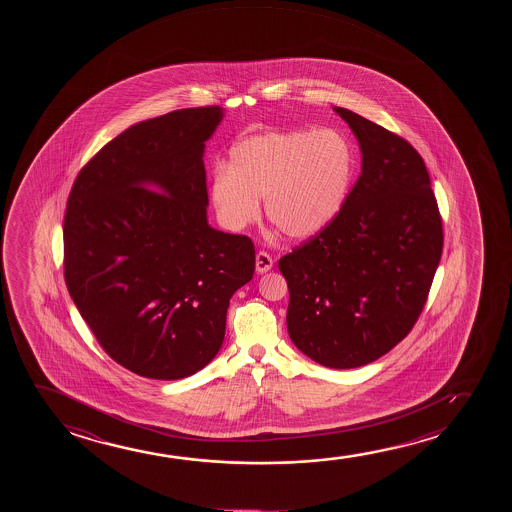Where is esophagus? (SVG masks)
Masks as SVG:
<instances>
[{
  "mask_svg": "<svg viewBox=\"0 0 512 512\" xmlns=\"http://www.w3.org/2000/svg\"><path fill=\"white\" fill-rule=\"evenodd\" d=\"M271 267H273V257L267 252L257 253V259H255V269H257V273H267Z\"/></svg>",
  "mask_w": 512,
  "mask_h": 512,
  "instance_id": "1",
  "label": "esophagus"
}]
</instances>
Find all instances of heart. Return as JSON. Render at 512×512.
<instances>
[{"label": "heart", "mask_w": 512, "mask_h": 512, "mask_svg": "<svg viewBox=\"0 0 512 512\" xmlns=\"http://www.w3.org/2000/svg\"><path fill=\"white\" fill-rule=\"evenodd\" d=\"M355 171V152L337 129H288L255 134L231 150L229 168L211 176V201L231 229L259 217V199L271 224L288 238L323 231L343 210Z\"/></svg>", "instance_id": "obj_1"}]
</instances>
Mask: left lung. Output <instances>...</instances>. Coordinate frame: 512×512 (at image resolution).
<instances>
[{
    "instance_id": "1",
    "label": "left lung",
    "mask_w": 512,
    "mask_h": 512,
    "mask_svg": "<svg viewBox=\"0 0 512 512\" xmlns=\"http://www.w3.org/2000/svg\"><path fill=\"white\" fill-rule=\"evenodd\" d=\"M362 150L343 210L278 262L295 346L330 369L371 364L418 322L444 232L427 166L409 141L336 108Z\"/></svg>"
}]
</instances>
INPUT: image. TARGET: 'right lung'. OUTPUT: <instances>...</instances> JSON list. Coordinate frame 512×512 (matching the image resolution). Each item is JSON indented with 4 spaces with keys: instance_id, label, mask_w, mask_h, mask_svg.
Masks as SVG:
<instances>
[{
    "instance_id": "1",
    "label": "right lung",
    "mask_w": 512,
    "mask_h": 512,
    "mask_svg": "<svg viewBox=\"0 0 512 512\" xmlns=\"http://www.w3.org/2000/svg\"><path fill=\"white\" fill-rule=\"evenodd\" d=\"M222 117L201 106L134 124L71 187L66 287L106 355L143 378L210 364L232 294L255 273L252 239L206 220L204 141Z\"/></svg>"
}]
</instances>
